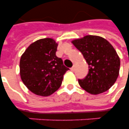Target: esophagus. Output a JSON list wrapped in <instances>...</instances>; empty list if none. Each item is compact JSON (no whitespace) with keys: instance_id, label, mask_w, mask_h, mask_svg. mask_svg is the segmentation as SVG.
<instances>
[{"instance_id":"esophagus-1","label":"esophagus","mask_w":129,"mask_h":129,"mask_svg":"<svg viewBox=\"0 0 129 129\" xmlns=\"http://www.w3.org/2000/svg\"><path fill=\"white\" fill-rule=\"evenodd\" d=\"M75 69H76V66H73L72 67V68H71V71H72V72H74V71L75 70Z\"/></svg>"}]
</instances>
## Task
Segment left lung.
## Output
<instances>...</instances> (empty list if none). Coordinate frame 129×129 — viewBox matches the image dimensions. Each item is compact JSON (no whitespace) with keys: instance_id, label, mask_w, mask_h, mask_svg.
<instances>
[{"instance_id":"left-lung-1","label":"left lung","mask_w":129,"mask_h":129,"mask_svg":"<svg viewBox=\"0 0 129 129\" xmlns=\"http://www.w3.org/2000/svg\"><path fill=\"white\" fill-rule=\"evenodd\" d=\"M72 43L82 53L89 71L79 84L86 92L98 94L112 87L119 74L120 58L112 45L104 38L86 35Z\"/></svg>"}]
</instances>
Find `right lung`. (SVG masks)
<instances>
[{
  "instance_id": "obj_1",
  "label": "right lung",
  "mask_w": 129,
  "mask_h": 129,
  "mask_svg": "<svg viewBox=\"0 0 129 129\" xmlns=\"http://www.w3.org/2000/svg\"><path fill=\"white\" fill-rule=\"evenodd\" d=\"M57 43L51 38L37 40L28 47L20 59V75L31 92L49 96L61 85L63 75L70 70L55 55Z\"/></svg>"
}]
</instances>
